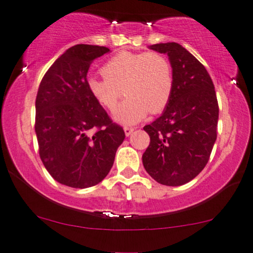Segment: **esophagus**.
<instances>
[{"label":"esophagus","mask_w":253,"mask_h":253,"mask_svg":"<svg viewBox=\"0 0 253 253\" xmlns=\"http://www.w3.org/2000/svg\"><path fill=\"white\" fill-rule=\"evenodd\" d=\"M133 130H134V127L124 126V132H126V136H130V134L133 132Z\"/></svg>","instance_id":"34e87169"}]
</instances>
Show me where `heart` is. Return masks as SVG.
<instances>
[{
  "mask_svg": "<svg viewBox=\"0 0 253 253\" xmlns=\"http://www.w3.org/2000/svg\"><path fill=\"white\" fill-rule=\"evenodd\" d=\"M102 74L87 79L88 91L109 112L115 110L123 92L127 95L115 112L117 122L136 124L148 113L162 112L170 101L174 74L164 54L120 51L103 64Z\"/></svg>",
  "mask_w": 253,
  "mask_h": 253,
  "instance_id": "obj_1",
  "label": "heart"
}]
</instances>
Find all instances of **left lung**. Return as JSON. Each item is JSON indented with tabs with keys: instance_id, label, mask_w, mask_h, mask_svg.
Returning <instances> with one entry per match:
<instances>
[{
	"instance_id": "obj_1",
	"label": "left lung",
	"mask_w": 253,
	"mask_h": 253,
	"mask_svg": "<svg viewBox=\"0 0 253 253\" xmlns=\"http://www.w3.org/2000/svg\"><path fill=\"white\" fill-rule=\"evenodd\" d=\"M169 56L174 89L162 115L144 126L150 145L143 165L160 184L178 186L205 168L216 140L219 105L205 67L176 42L152 44Z\"/></svg>"
}]
</instances>
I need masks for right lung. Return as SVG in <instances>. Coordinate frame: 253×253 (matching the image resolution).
<instances>
[{
    "label": "right lung",
    "instance_id": "1",
    "mask_svg": "<svg viewBox=\"0 0 253 253\" xmlns=\"http://www.w3.org/2000/svg\"><path fill=\"white\" fill-rule=\"evenodd\" d=\"M102 46L76 44L44 74L36 99L40 159L55 181L70 188L96 185L113 167L123 143L114 123L87 87L89 65L108 53Z\"/></svg>",
    "mask_w": 253,
    "mask_h": 253
}]
</instances>
